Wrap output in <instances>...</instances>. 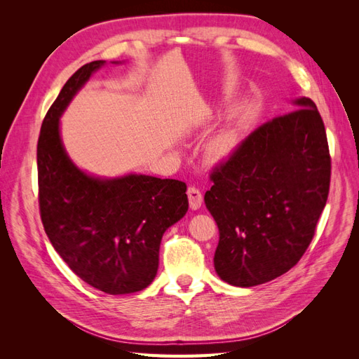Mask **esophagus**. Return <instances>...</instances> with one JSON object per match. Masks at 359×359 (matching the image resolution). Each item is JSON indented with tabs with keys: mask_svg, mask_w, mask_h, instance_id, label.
<instances>
[{
	"mask_svg": "<svg viewBox=\"0 0 359 359\" xmlns=\"http://www.w3.org/2000/svg\"><path fill=\"white\" fill-rule=\"evenodd\" d=\"M187 196H189V203H190V208L191 210H199L201 205L203 202V196H202V191L196 187H189L187 190Z\"/></svg>",
	"mask_w": 359,
	"mask_h": 359,
	"instance_id": "1",
	"label": "esophagus"
}]
</instances>
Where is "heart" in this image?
I'll return each mask as SVG.
<instances>
[{"label": "heart", "mask_w": 359, "mask_h": 359, "mask_svg": "<svg viewBox=\"0 0 359 359\" xmlns=\"http://www.w3.org/2000/svg\"><path fill=\"white\" fill-rule=\"evenodd\" d=\"M238 145V136L233 130H222L206 145V154L212 161H223L229 157Z\"/></svg>", "instance_id": "b5f03b06"}]
</instances>
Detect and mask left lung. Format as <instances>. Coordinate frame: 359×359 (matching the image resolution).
<instances>
[{"mask_svg":"<svg viewBox=\"0 0 359 359\" xmlns=\"http://www.w3.org/2000/svg\"><path fill=\"white\" fill-rule=\"evenodd\" d=\"M257 127L211 173L205 205L219 226L214 268L232 286L266 283L298 264L328 199L327 132L309 97Z\"/></svg>","mask_w":359,"mask_h":359,"instance_id":"left-lung-1","label":"left lung"}]
</instances>
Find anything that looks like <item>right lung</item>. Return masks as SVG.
<instances>
[{
	"instance_id": "1",
	"label": "right lung",
	"mask_w": 359,
	"mask_h": 359,
	"mask_svg": "<svg viewBox=\"0 0 359 359\" xmlns=\"http://www.w3.org/2000/svg\"><path fill=\"white\" fill-rule=\"evenodd\" d=\"M106 61L85 64L62 86L37 144L41 223L57 253L85 283L111 295L145 289L158 269L161 236L189 210L187 186L130 173L100 178L81 170L60 136V116Z\"/></svg>"
}]
</instances>
